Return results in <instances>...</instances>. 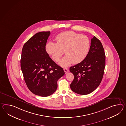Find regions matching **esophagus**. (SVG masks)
<instances>
[{
	"label": "esophagus",
	"mask_w": 126,
	"mask_h": 126,
	"mask_svg": "<svg viewBox=\"0 0 126 126\" xmlns=\"http://www.w3.org/2000/svg\"><path fill=\"white\" fill-rule=\"evenodd\" d=\"M64 72H65V74H66L69 71V70H68V69L67 68H64Z\"/></svg>",
	"instance_id": "1"
}]
</instances>
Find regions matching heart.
Instances as JSON below:
<instances>
[{
	"mask_svg": "<svg viewBox=\"0 0 126 126\" xmlns=\"http://www.w3.org/2000/svg\"><path fill=\"white\" fill-rule=\"evenodd\" d=\"M57 42L49 41L45 46L46 53L55 62H58L64 53L66 55L62 59L60 64L67 66L72 63L77 64L82 62L87 55L91 46V41L86 35L67 31L58 34Z\"/></svg>",
	"mask_w": 126,
	"mask_h": 126,
	"instance_id": "heart-1",
	"label": "heart"
}]
</instances>
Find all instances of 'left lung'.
<instances>
[{
	"label": "left lung",
	"instance_id": "obj_1",
	"mask_svg": "<svg viewBox=\"0 0 126 126\" xmlns=\"http://www.w3.org/2000/svg\"><path fill=\"white\" fill-rule=\"evenodd\" d=\"M106 64L104 50L101 41L94 36L86 58L70 68L74 79L70 85L71 90L80 95L93 92L102 79Z\"/></svg>",
	"mask_w": 126,
	"mask_h": 126
}]
</instances>
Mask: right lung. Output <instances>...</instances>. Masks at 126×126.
<instances>
[{
    "label": "right lung",
    "mask_w": 126,
    "mask_h": 126,
    "mask_svg": "<svg viewBox=\"0 0 126 126\" xmlns=\"http://www.w3.org/2000/svg\"><path fill=\"white\" fill-rule=\"evenodd\" d=\"M50 31L37 33L25 43L20 65L29 89L36 95H51L57 88L58 80L64 75L63 68L50 58L45 49Z\"/></svg>",
    "instance_id": "1"
}]
</instances>
